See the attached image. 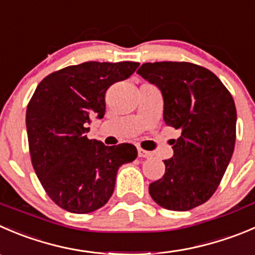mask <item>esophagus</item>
I'll return each mask as SVG.
<instances>
[{"label":"esophagus","mask_w":255,"mask_h":255,"mask_svg":"<svg viewBox=\"0 0 255 255\" xmlns=\"http://www.w3.org/2000/svg\"><path fill=\"white\" fill-rule=\"evenodd\" d=\"M138 157H140V158H149V157H152V153L148 152V150L142 149V148H138Z\"/></svg>","instance_id":"esophagus-1"}]
</instances>
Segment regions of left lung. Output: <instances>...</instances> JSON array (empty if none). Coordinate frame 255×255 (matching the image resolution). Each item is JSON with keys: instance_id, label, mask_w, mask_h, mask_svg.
Listing matches in <instances>:
<instances>
[{"instance_id": "1", "label": "left lung", "mask_w": 255, "mask_h": 255, "mask_svg": "<svg viewBox=\"0 0 255 255\" xmlns=\"http://www.w3.org/2000/svg\"><path fill=\"white\" fill-rule=\"evenodd\" d=\"M139 76L162 92L163 120L180 130L172 139L165 173L149 184L158 206L189 211L206 203L218 188L236 144L237 110L232 95L207 68L189 62L143 63Z\"/></svg>"}]
</instances>
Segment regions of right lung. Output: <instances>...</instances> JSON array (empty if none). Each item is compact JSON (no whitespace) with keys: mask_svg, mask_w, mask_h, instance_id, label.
Wrapping results in <instances>:
<instances>
[{"mask_svg":"<svg viewBox=\"0 0 255 255\" xmlns=\"http://www.w3.org/2000/svg\"><path fill=\"white\" fill-rule=\"evenodd\" d=\"M138 66L85 62L56 71L37 86L26 112L29 154L46 193L65 211L86 214L105 206L118 168L137 158L133 144L108 147L86 132L93 117L105 116L108 88Z\"/></svg>","mask_w":255,"mask_h":255,"instance_id":"obj_1","label":"right lung"}]
</instances>
